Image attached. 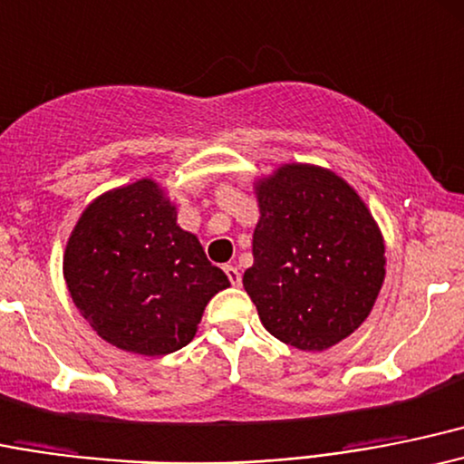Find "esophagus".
<instances>
[{"label":"esophagus","mask_w":464,"mask_h":464,"mask_svg":"<svg viewBox=\"0 0 464 464\" xmlns=\"http://www.w3.org/2000/svg\"><path fill=\"white\" fill-rule=\"evenodd\" d=\"M223 272H226L227 280H230L234 287H238V285H241V272H238L234 265H226V267H223Z\"/></svg>","instance_id":"esophagus-1"}]
</instances>
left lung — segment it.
<instances>
[{
	"label": "left lung",
	"instance_id": "8db88e82",
	"mask_svg": "<svg viewBox=\"0 0 464 464\" xmlns=\"http://www.w3.org/2000/svg\"><path fill=\"white\" fill-rule=\"evenodd\" d=\"M254 265L243 287L285 344L324 351L359 329L383 276V238L357 192L335 173L291 164L258 184Z\"/></svg>",
	"mask_w": 464,
	"mask_h": 464
}]
</instances>
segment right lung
<instances>
[{
  "mask_svg": "<svg viewBox=\"0 0 464 464\" xmlns=\"http://www.w3.org/2000/svg\"><path fill=\"white\" fill-rule=\"evenodd\" d=\"M72 300L109 344L158 357L195 337L208 300L230 287L195 234L177 226L158 184L140 179L98 197L67 243Z\"/></svg>",
  "mask_w": 464,
  "mask_h": 464,
  "instance_id": "1",
  "label": "right lung"
}]
</instances>
